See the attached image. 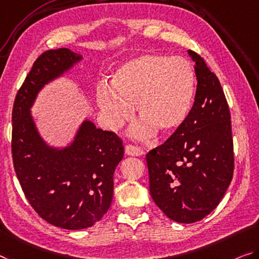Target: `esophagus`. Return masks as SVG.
<instances>
[{
	"instance_id": "obj_1",
	"label": "esophagus",
	"mask_w": 259,
	"mask_h": 259,
	"mask_svg": "<svg viewBox=\"0 0 259 259\" xmlns=\"http://www.w3.org/2000/svg\"><path fill=\"white\" fill-rule=\"evenodd\" d=\"M125 153L130 156H141V155L145 154L140 147L134 145H127L125 147Z\"/></svg>"
}]
</instances>
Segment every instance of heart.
Wrapping results in <instances>:
<instances>
[{"instance_id":"heart-1","label":"heart","mask_w":259,"mask_h":259,"mask_svg":"<svg viewBox=\"0 0 259 259\" xmlns=\"http://www.w3.org/2000/svg\"><path fill=\"white\" fill-rule=\"evenodd\" d=\"M196 75L191 63L181 57L143 53L114 71L110 87L99 84L96 103L105 124L118 127L132 113L141 117L132 131L148 138L160 130L170 132L180 127L191 110Z\"/></svg>"}]
</instances>
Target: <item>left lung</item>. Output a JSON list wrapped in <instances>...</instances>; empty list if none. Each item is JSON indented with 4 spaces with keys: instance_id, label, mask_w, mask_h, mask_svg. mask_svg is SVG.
Masks as SVG:
<instances>
[{
    "instance_id": "8db88e82",
    "label": "left lung",
    "mask_w": 259,
    "mask_h": 259,
    "mask_svg": "<svg viewBox=\"0 0 259 259\" xmlns=\"http://www.w3.org/2000/svg\"><path fill=\"white\" fill-rule=\"evenodd\" d=\"M197 91L184 122L146 155L150 196L181 224L200 221L217 207L232 182L234 148L229 106L220 81L196 52Z\"/></svg>"
}]
</instances>
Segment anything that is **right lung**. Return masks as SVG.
Segmentation results:
<instances>
[{
  "instance_id": "obj_1",
  "label": "right lung",
  "mask_w": 259,
  "mask_h": 259,
  "mask_svg": "<svg viewBox=\"0 0 259 259\" xmlns=\"http://www.w3.org/2000/svg\"><path fill=\"white\" fill-rule=\"evenodd\" d=\"M82 60L68 49L44 52L16 95L13 109L14 168L27 201L39 217L63 229L94 226L110 208L113 174L124 157L121 139L84 120L65 148L44 141L31 106L44 85Z\"/></svg>"
}]
</instances>
